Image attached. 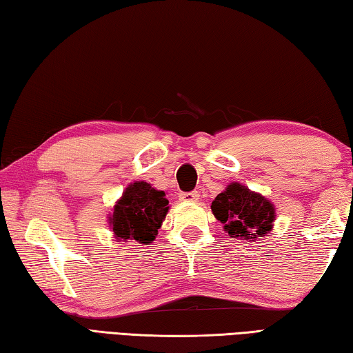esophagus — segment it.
Instances as JSON below:
<instances>
[{
    "mask_svg": "<svg viewBox=\"0 0 353 353\" xmlns=\"http://www.w3.org/2000/svg\"><path fill=\"white\" fill-rule=\"evenodd\" d=\"M179 199H181V201H198L199 193H198V191H187V193L179 194Z\"/></svg>",
    "mask_w": 353,
    "mask_h": 353,
    "instance_id": "1",
    "label": "esophagus"
}]
</instances>
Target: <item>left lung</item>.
I'll use <instances>...</instances> for the list:
<instances>
[{"label": "left lung", "mask_w": 353, "mask_h": 353, "mask_svg": "<svg viewBox=\"0 0 353 353\" xmlns=\"http://www.w3.org/2000/svg\"><path fill=\"white\" fill-rule=\"evenodd\" d=\"M212 212L232 238L254 241L272 229L276 208L263 196L240 183H230L212 202Z\"/></svg>", "instance_id": "left-lung-1"}]
</instances>
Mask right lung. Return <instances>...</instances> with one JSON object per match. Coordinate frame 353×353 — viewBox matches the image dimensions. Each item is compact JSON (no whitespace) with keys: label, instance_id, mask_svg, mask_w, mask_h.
Wrapping results in <instances>:
<instances>
[{"label":"right lung","instance_id":"right-lung-1","mask_svg":"<svg viewBox=\"0 0 353 353\" xmlns=\"http://www.w3.org/2000/svg\"><path fill=\"white\" fill-rule=\"evenodd\" d=\"M168 213V199L163 191L146 182H134L117 202L110 225L117 240H135L143 244L154 241Z\"/></svg>","mask_w":353,"mask_h":353}]
</instances>
